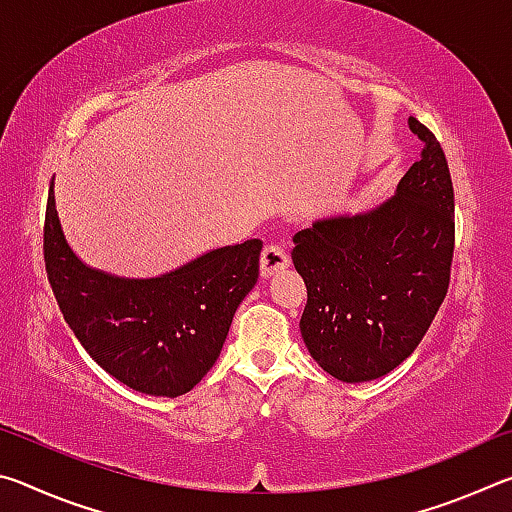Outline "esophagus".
Listing matches in <instances>:
<instances>
[{
  "mask_svg": "<svg viewBox=\"0 0 512 512\" xmlns=\"http://www.w3.org/2000/svg\"><path fill=\"white\" fill-rule=\"evenodd\" d=\"M289 264H291L289 253L282 246L268 244L264 248V253H262V275L264 277H271L275 273L284 271V268H287Z\"/></svg>",
  "mask_w": 512,
  "mask_h": 512,
  "instance_id": "34e87169",
  "label": "esophagus"
}]
</instances>
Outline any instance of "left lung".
Returning <instances> with one entry per match:
<instances>
[{
    "label": "left lung",
    "instance_id": "left-lung-1",
    "mask_svg": "<svg viewBox=\"0 0 512 512\" xmlns=\"http://www.w3.org/2000/svg\"><path fill=\"white\" fill-rule=\"evenodd\" d=\"M422 158L375 210L316 221L293 237L307 287L300 332L329 375L384 377L418 348L447 296L454 257V187L443 146L409 117Z\"/></svg>",
    "mask_w": 512,
    "mask_h": 512
}]
</instances>
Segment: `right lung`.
Masks as SVG:
<instances>
[{
    "mask_svg": "<svg viewBox=\"0 0 512 512\" xmlns=\"http://www.w3.org/2000/svg\"><path fill=\"white\" fill-rule=\"evenodd\" d=\"M42 250L51 291L85 352L133 391L178 397L219 359L232 316L259 277L262 241L210 250L167 275L126 280L72 253L51 183Z\"/></svg>",
    "mask_w": 512,
    "mask_h": 512,
    "instance_id": "obj_1",
    "label": "right lung"
}]
</instances>
